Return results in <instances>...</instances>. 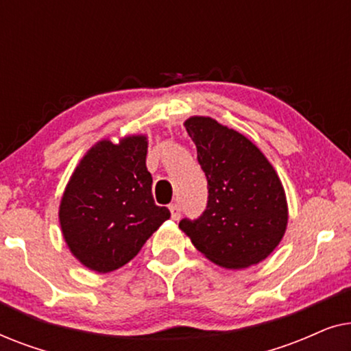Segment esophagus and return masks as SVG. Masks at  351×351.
Segmentation results:
<instances>
[{
	"label": "esophagus",
	"instance_id": "1",
	"mask_svg": "<svg viewBox=\"0 0 351 351\" xmlns=\"http://www.w3.org/2000/svg\"><path fill=\"white\" fill-rule=\"evenodd\" d=\"M169 209H171V217L174 219V220H179V219H180V214H182L180 206L176 204V203H172V204L169 206Z\"/></svg>",
	"mask_w": 351,
	"mask_h": 351
}]
</instances>
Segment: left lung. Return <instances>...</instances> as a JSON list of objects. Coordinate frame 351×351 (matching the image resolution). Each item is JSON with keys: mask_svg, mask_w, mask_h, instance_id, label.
<instances>
[{"mask_svg": "<svg viewBox=\"0 0 351 351\" xmlns=\"http://www.w3.org/2000/svg\"><path fill=\"white\" fill-rule=\"evenodd\" d=\"M185 129L196 145L209 195L203 214L182 219L179 227L217 265H256L286 232L287 204L280 177L251 141L215 119L193 117Z\"/></svg>", "mask_w": 351, "mask_h": 351, "instance_id": "8db88e82", "label": "left lung"}]
</instances>
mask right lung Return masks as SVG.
Listing matches in <instances>:
<instances>
[{"label": "right lung", "instance_id": "right-lung-1", "mask_svg": "<svg viewBox=\"0 0 351 351\" xmlns=\"http://www.w3.org/2000/svg\"><path fill=\"white\" fill-rule=\"evenodd\" d=\"M145 158L143 136L126 137L118 145L102 141L66 185L59 210L62 233L73 256L90 270L107 273L126 265L171 217L169 209L153 199Z\"/></svg>", "mask_w": 351, "mask_h": 351}]
</instances>
